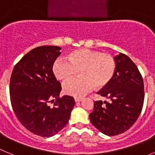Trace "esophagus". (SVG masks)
Segmentation results:
<instances>
[{"label":"esophagus","mask_w":155,"mask_h":155,"mask_svg":"<svg viewBox=\"0 0 155 155\" xmlns=\"http://www.w3.org/2000/svg\"><path fill=\"white\" fill-rule=\"evenodd\" d=\"M82 100L81 97H74V101L75 102H79V101H81Z\"/></svg>","instance_id":"34e87169"}]
</instances>
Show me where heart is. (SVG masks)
Instances as JSON below:
<instances>
[{"label":"heart","instance_id":"b5f03b06","mask_svg":"<svg viewBox=\"0 0 155 155\" xmlns=\"http://www.w3.org/2000/svg\"><path fill=\"white\" fill-rule=\"evenodd\" d=\"M68 62L58 59L54 63L53 73L58 80L67 81L79 71V78L73 79L63 86L65 94L81 96L94 87L95 89L106 87L116 73V63L110 54L100 51L81 48L72 51L66 57Z\"/></svg>","mask_w":155,"mask_h":155}]
</instances>
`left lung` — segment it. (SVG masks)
<instances>
[{"instance_id":"left-lung-1","label":"left lung","mask_w":155,"mask_h":155,"mask_svg":"<svg viewBox=\"0 0 155 155\" xmlns=\"http://www.w3.org/2000/svg\"><path fill=\"white\" fill-rule=\"evenodd\" d=\"M116 73L106 87L97 92L110 102L94 101L91 123L109 136L122 134L136 122L145 99L142 76L135 63L123 53L115 57Z\"/></svg>"}]
</instances>
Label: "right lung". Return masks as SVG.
<instances>
[{"label": "right lung", "mask_w": 155, "mask_h": 155, "mask_svg": "<svg viewBox=\"0 0 155 155\" xmlns=\"http://www.w3.org/2000/svg\"><path fill=\"white\" fill-rule=\"evenodd\" d=\"M60 49L54 45L33 48L16 64L10 76V102L17 119L41 137H51L61 131L75 104L72 97H59L61 86L52 67Z\"/></svg>", "instance_id": "add662e5"}]
</instances>
